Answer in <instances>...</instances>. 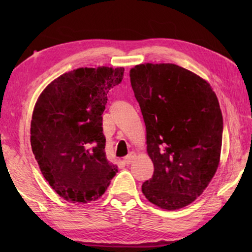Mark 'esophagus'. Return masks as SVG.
<instances>
[{"label": "esophagus", "instance_id": "esophagus-1", "mask_svg": "<svg viewBox=\"0 0 252 252\" xmlns=\"http://www.w3.org/2000/svg\"><path fill=\"white\" fill-rule=\"evenodd\" d=\"M134 158H135V153H134V152H131L130 155H127V156L125 158V159H123V162H125V164L129 165V164L132 163V162H133Z\"/></svg>", "mask_w": 252, "mask_h": 252}]
</instances>
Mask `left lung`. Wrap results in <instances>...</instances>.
<instances>
[{
  "label": "left lung",
  "mask_w": 252,
  "mask_h": 252,
  "mask_svg": "<svg viewBox=\"0 0 252 252\" xmlns=\"http://www.w3.org/2000/svg\"><path fill=\"white\" fill-rule=\"evenodd\" d=\"M130 81L155 165L142 192L162 209L186 207L203 192L219 164L223 121L216 93L207 81L170 63L135 65Z\"/></svg>",
  "instance_id": "left-lung-1"
}]
</instances>
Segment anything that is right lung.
<instances>
[{"instance_id":"obj_1","label":"right lung","mask_w":252,"mask_h":252,"mask_svg":"<svg viewBox=\"0 0 252 252\" xmlns=\"http://www.w3.org/2000/svg\"><path fill=\"white\" fill-rule=\"evenodd\" d=\"M123 74V67H80L51 82L34 106L32 151L45 180L67 201H95L118 172L106 160L102 114Z\"/></svg>"}]
</instances>
